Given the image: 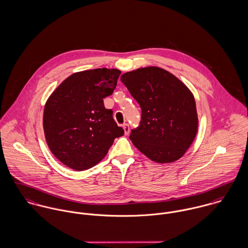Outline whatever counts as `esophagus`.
I'll use <instances>...</instances> for the list:
<instances>
[{
    "label": "esophagus",
    "mask_w": 248,
    "mask_h": 248,
    "mask_svg": "<svg viewBox=\"0 0 248 248\" xmlns=\"http://www.w3.org/2000/svg\"><path fill=\"white\" fill-rule=\"evenodd\" d=\"M123 130H124V134L127 136V135H129V133H130V126L128 125V124H124L123 125Z\"/></svg>",
    "instance_id": "1"
}]
</instances>
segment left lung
<instances>
[{"instance_id": "1", "label": "left lung", "mask_w": 248, "mask_h": 248, "mask_svg": "<svg viewBox=\"0 0 248 248\" xmlns=\"http://www.w3.org/2000/svg\"><path fill=\"white\" fill-rule=\"evenodd\" d=\"M121 81L141 108V121L130 140L151 160L171 163L194 141L199 118L194 95L177 76L158 67L121 75Z\"/></svg>"}]
</instances>
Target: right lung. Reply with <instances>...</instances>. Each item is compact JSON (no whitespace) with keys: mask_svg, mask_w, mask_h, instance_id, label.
Masks as SVG:
<instances>
[{"mask_svg":"<svg viewBox=\"0 0 248 248\" xmlns=\"http://www.w3.org/2000/svg\"><path fill=\"white\" fill-rule=\"evenodd\" d=\"M121 71L94 69L66 78L47 98L43 115L46 141L64 165L75 171L99 163L124 130L103 98L111 95Z\"/></svg>","mask_w":248,"mask_h":248,"instance_id":"add662e5","label":"right lung"}]
</instances>
